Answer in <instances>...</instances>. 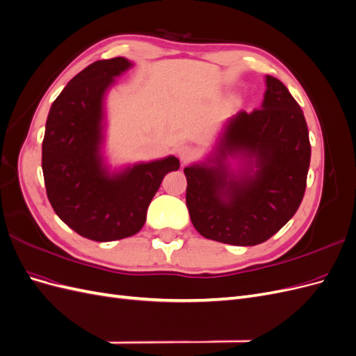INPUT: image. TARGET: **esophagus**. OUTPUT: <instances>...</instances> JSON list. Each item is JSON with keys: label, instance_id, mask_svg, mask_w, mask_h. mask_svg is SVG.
Listing matches in <instances>:
<instances>
[{"label": "esophagus", "instance_id": "esophagus-1", "mask_svg": "<svg viewBox=\"0 0 356 356\" xmlns=\"http://www.w3.org/2000/svg\"><path fill=\"white\" fill-rule=\"evenodd\" d=\"M178 157L181 161L187 163V161H190L193 157H195V149H193L190 145H181L178 148Z\"/></svg>", "mask_w": 356, "mask_h": 356}]
</instances>
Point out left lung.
Instances as JSON below:
<instances>
[{
	"label": "left lung",
	"mask_w": 356,
	"mask_h": 356,
	"mask_svg": "<svg viewBox=\"0 0 356 356\" xmlns=\"http://www.w3.org/2000/svg\"><path fill=\"white\" fill-rule=\"evenodd\" d=\"M266 83L261 108L241 111L225 124L217 166L184 168L190 218L207 239L263 243L293 218L303 200L310 163L306 118L282 81L267 75ZM236 151L254 159V176L227 174L220 161Z\"/></svg>",
	"instance_id": "1"
}]
</instances>
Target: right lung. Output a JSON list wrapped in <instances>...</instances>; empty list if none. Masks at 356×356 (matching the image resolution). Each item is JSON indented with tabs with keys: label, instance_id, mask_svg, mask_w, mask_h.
Here are the masks:
<instances>
[{
	"label": "right lung",
	"instance_id": "obj_1",
	"mask_svg": "<svg viewBox=\"0 0 356 356\" xmlns=\"http://www.w3.org/2000/svg\"><path fill=\"white\" fill-rule=\"evenodd\" d=\"M131 65L124 58L104 59L75 75L51 104L42 139L41 166L53 211L75 233L96 242L141 230L161 181L179 168L174 156L115 177L102 168V98L115 75Z\"/></svg>",
	"mask_w": 356,
	"mask_h": 356
}]
</instances>
